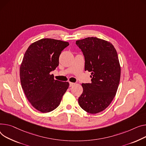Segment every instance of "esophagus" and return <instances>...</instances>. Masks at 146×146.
Masks as SVG:
<instances>
[{"instance_id": "34e87169", "label": "esophagus", "mask_w": 146, "mask_h": 146, "mask_svg": "<svg viewBox=\"0 0 146 146\" xmlns=\"http://www.w3.org/2000/svg\"><path fill=\"white\" fill-rule=\"evenodd\" d=\"M74 84H75V83H72V82H70V83H69V87H71L73 86Z\"/></svg>"}]
</instances>
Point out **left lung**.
Returning <instances> with one entry per match:
<instances>
[{
	"mask_svg": "<svg viewBox=\"0 0 146 146\" xmlns=\"http://www.w3.org/2000/svg\"><path fill=\"white\" fill-rule=\"evenodd\" d=\"M76 44L84 57L85 71L92 73V83L82 84L79 104L87 113L101 112L110 105L118 89L121 69L117 53L111 43L97 37H87Z\"/></svg>",
	"mask_w": 146,
	"mask_h": 146,
	"instance_id": "8db88e82",
	"label": "left lung"
}]
</instances>
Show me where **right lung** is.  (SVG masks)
<instances>
[{
	"label": "right lung",
	"mask_w": 146,
	"mask_h": 146,
	"mask_svg": "<svg viewBox=\"0 0 146 146\" xmlns=\"http://www.w3.org/2000/svg\"><path fill=\"white\" fill-rule=\"evenodd\" d=\"M69 43L42 38L31 44L20 67L22 87L29 102L38 111L50 112L60 103L69 83L54 80L50 72L59 66L62 51Z\"/></svg>",
	"instance_id": "add662e5"
}]
</instances>
